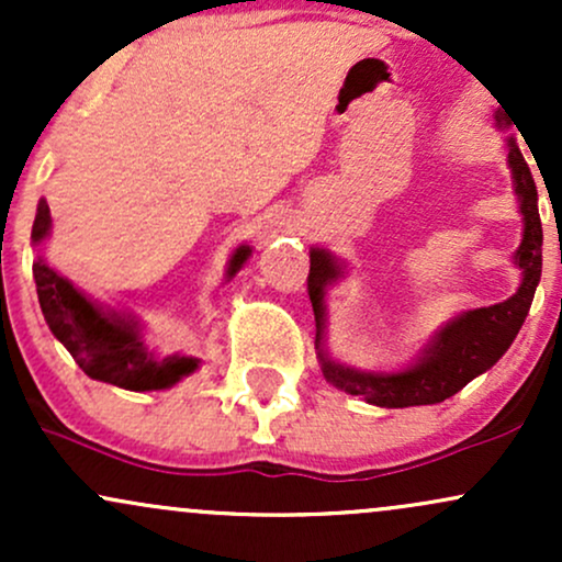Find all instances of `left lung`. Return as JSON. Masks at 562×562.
<instances>
[{"mask_svg":"<svg viewBox=\"0 0 562 562\" xmlns=\"http://www.w3.org/2000/svg\"><path fill=\"white\" fill-rule=\"evenodd\" d=\"M496 126H509L507 119L496 113ZM507 164L513 171V190L518 195V211L524 216V240L515 250L513 261L520 269V285L515 295L494 306L470 308L457 314L447 325H441L430 335V340L420 348L417 359L409 367L396 372H367L335 362L325 348L327 327V290L338 285L346 277V261L330 254L327 248L308 250V299L317 319V357L322 375L335 389L362 396L367 404L385 406V409H402V406L438 404L454 396L473 378L499 362L520 327L528 317L533 293L541 280V218L539 195L533 184L524 153L515 137H507Z\"/></svg>","mask_w":562,"mask_h":562,"instance_id":"1","label":"left lung"}]
</instances>
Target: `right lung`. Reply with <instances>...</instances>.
I'll return each mask as SVG.
<instances>
[{
    "mask_svg": "<svg viewBox=\"0 0 562 562\" xmlns=\"http://www.w3.org/2000/svg\"><path fill=\"white\" fill-rule=\"evenodd\" d=\"M49 232H53V216H49L47 200L42 198L36 205L34 229H31L34 248L47 240ZM250 254H254L250 245H237L235 254L229 256L224 282L240 272ZM34 280L38 306L49 330L68 348L70 357L89 378L126 391H164L192 375L200 367V359L184 357V353L158 357L147 346L142 325L132 314L89 299L74 282L57 274L38 254L34 261Z\"/></svg>",
    "mask_w": 562,
    "mask_h": 562,
    "instance_id": "right-lung-1",
    "label": "right lung"
}]
</instances>
